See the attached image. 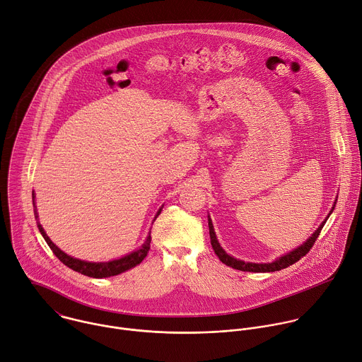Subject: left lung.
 I'll return each instance as SVG.
<instances>
[{
	"label": "left lung",
	"mask_w": 362,
	"mask_h": 362,
	"mask_svg": "<svg viewBox=\"0 0 362 362\" xmlns=\"http://www.w3.org/2000/svg\"><path fill=\"white\" fill-rule=\"evenodd\" d=\"M335 206V204H334ZM334 207L331 209L329 214L332 213ZM328 214V217H329ZM327 218L320 224V227L311 234L310 238H307V242L303 243L300 247L294 249L293 252L281 256L280 259L274 260L273 263H246L243 260H238V259H234L231 256H228L221 247H220V243L217 242V237H216V233H214V228H213V223H211V218L209 217V233H210V243H211V247L216 253V256L218 257V260L221 263H224L226 266L231 267V269H235V270H240V272H252V273H272V272H279L281 269H286L294 263H297L301 257H304L313 247V245L315 243L317 237L320 235L321 233V228L324 227Z\"/></svg>",
	"instance_id": "8db88e82"
}]
</instances>
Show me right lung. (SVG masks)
<instances>
[{
    "label": "right lung",
    "mask_w": 362,
    "mask_h": 362,
    "mask_svg": "<svg viewBox=\"0 0 362 362\" xmlns=\"http://www.w3.org/2000/svg\"><path fill=\"white\" fill-rule=\"evenodd\" d=\"M33 199H34V206H35V194L33 193ZM162 209H159L158 214L160 213ZM37 214V213H35ZM38 217V216H37ZM156 218V217H155ZM38 223V221H37ZM38 228L42 234V237L45 238L47 245L49 246V249L52 250V253L69 269H72L74 272H78L83 276L88 277H93V279H103V277H110V276H117L120 273H124L135 266H138L139 263H142V260L148 256V252L151 250V234L146 237V242L142 245V247L136 252H132L131 255H127L125 257H120L117 260H112V262H106V263H92V262H85V260H79V259H74L71 256H68L66 253H64L61 249H58L52 242L51 238L47 235V233L44 231L42 226L38 223Z\"/></svg>",
    "instance_id": "obj_1"
}]
</instances>
